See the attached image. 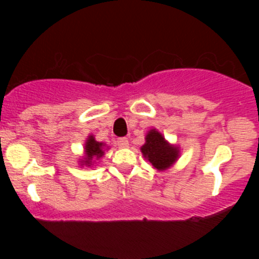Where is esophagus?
<instances>
[{
	"label": "esophagus",
	"mask_w": 259,
	"mask_h": 259,
	"mask_svg": "<svg viewBox=\"0 0 259 259\" xmlns=\"http://www.w3.org/2000/svg\"><path fill=\"white\" fill-rule=\"evenodd\" d=\"M117 144H118V146L121 147V148H125V147L129 146V141H127L126 138H120V139H118Z\"/></svg>",
	"instance_id": "obj_1"
}]
</instances>
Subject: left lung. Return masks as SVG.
<instances>
[{"mask_svg":"<svg viewBox=\"0 0 259 259\" xmlns=\"http://www.w3.org/2000/svg\"><path fill=\"white\" fill-rule=\"evenodd\" d=\"M141 153L148 160L152 168L157 171L167 170L179 159L180 147L165 140L162 133L157 129H150L145 136V144L142 145Z\"/></svg>","mask_w":259,"mask_h":259,"instance_id":"obj_1","label":"left lung"}]
</instances>
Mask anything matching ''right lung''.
<instances>
[{"instance_id": "obj_1", "label": "right lung", "mask_w": 259, "mask_h": 259, "mask_svg": "<svg viewBox=\"0 0 259 259\" xmlns=\"http://www.w3.org/2000/svg\"><path fill=\"white\" fill-rule=\"evenodd\" d=\"M108 148L109 147L105 142L96 141L94 135H89L84 145V156L78 160L79 165L80 167L86 165V167L95 168V165L97 164V160H100L105 156V152Z\"/></svg>"}]
</instances>
